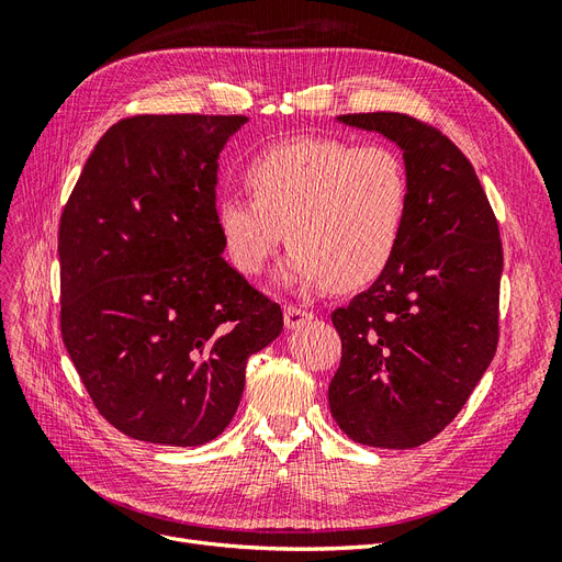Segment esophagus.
Returning <instances> with one entry per match:
<instances>
[{
    "mask_svg": "<svg viewBox=\"0 0 562 562\" xmlns=\"http://www.w3.org/2000/svg\"><path fill=\"white\" fill-rule=\"evenodd\" d=\"M312 318H314V314H312V312L302 310V307H295V304H288L285 312H283L285 328H291V330H295V328H302L304 323L312 321Z\"/></svg>",
    "mask_w": 562,
    "mask_h": 562,
    "instance_id": "1",
    "label": "esophagus"
}]
</instances>
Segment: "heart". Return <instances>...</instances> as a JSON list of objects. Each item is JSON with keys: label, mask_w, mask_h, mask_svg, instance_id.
<instances>
[{"label": "heart", "mask_w": 562, "mask_h": 562, "mask_svg": "<svg viewBox=\"0 0 562 562\" xmlns=\"http://www.w3.org/2000/svg\"><path fill=\"white\" fill-rule=\"evenodd\" d=\"M244 178L252 199L229 194L215 209L220 239L241 274H262L285 239L293 250L279 279L288 288L361 291L396 260L411 182L394 149L295 138L260 151Z\"/></svg>", "instance_id": "heart-1"}]
</instances>
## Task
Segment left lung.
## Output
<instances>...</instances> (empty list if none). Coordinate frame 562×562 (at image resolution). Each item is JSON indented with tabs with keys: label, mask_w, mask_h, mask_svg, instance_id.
<instances>
[{
	"label": "left lung",
	"mask_w": 562,
	"mask_h": 562,
	"mask_svg": "<svg viewBox=\"0 0 562 562\" xmlns=\"http://www.w3.org/2000/svg\"><path fill=\"white\" fill-rule=\"evenodd\" d=\"M337 122L401 147L411 211L386 274L333 312L342 361L330 413L356 443L417 448L462 411L497 351L499 227L473 166L438 128L398 112Z\"/></svg>",
	"instance_id": "left-lung-1"
}]
</instances>
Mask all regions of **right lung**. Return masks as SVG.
<instances>
[{"label":"right lung","mask_w":562,"mask_h":562,"mask_svg":"<svg viewBox=\"0 0 562 562\" xmlns=\"http://www.w3.org/2000/svg\"><path fill=\"white\" fill-rule=\"evenodd\" d=\"M248 116L138 114L93 147L60 215V333L98 413L157 446H203L239 407L283 314L225 258L217 159Z\"/></svg>","instance_id":"obj_1"}]
</instances>
